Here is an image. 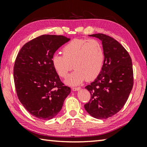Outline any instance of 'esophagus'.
Listing matches in <instances>:
<instances>
[{
  "mask_svg": "<svg viewBox=\"0 0 147 147\" xmlns=\"http://www.w3.org/2000/svg\"><path fill=\"white\" fill-rule=\"evenodd\" d=\"M72 89H73V91H78L79 89H80V87H73Z\"/></svg>",
  "mask_w": 147,
  "mask_h": 147,
  "instance_id": "34e87169",
  "label": "esophagus"
}]
</instances>
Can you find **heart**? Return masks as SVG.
Returning <instances> with one entry per match:
<instances>
[{
  "mask_svg": "<svg viewBox=\"0 0 147 147\" xmlns=\"http://www.w3.org/2000/svg\"><path fill=\"white\" fill-rule=\"evenodd\" d=\"M63 55L55 54L51 62L56 73L66 78L69 72L75 70L67 80L71 85H78L86 79L93 80L102 69L105 59L102 44L96 39H74L62 49Z\"/></svg>",
  "mask_w": 147,
  "mask_h": 147,
  "instance_id": "b5f03b06",
  "label": "heart"
}]
</instances>
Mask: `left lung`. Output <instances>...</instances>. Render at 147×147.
Returning a JSON list of instances; mask_svg holds the SVG:
<instances>
[{"label": "left lung", "mask_w": 147, "mask_h": 147, "mask_svg": "<svg viewBox=\"0 0 147 147\" xmlns=\"http://www.w3.org/2000/svg\"><path fill=\"white\" fill-rule=\"evenodd\" d=\"M89 36L102 41L105 59L97 78L86 87L91 98L84 108L94 118L107 119L119 112L128 100L134 86L132 62L127 51L115 39L103 34Z\"/></svg>", "instance_id": "8db88e82"}]
</instances>
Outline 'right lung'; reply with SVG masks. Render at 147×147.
Returning <instances> with one entry per match:
<instances>
[{
	"mask_svg": "<svg viewBox=\"0 0 147 147\" xmlns=\"http://www.w3.org/2000/svg\"><path fill=\"white\" fill-rule=\"evenodd\" d=\"M69 39L63 36L42 35L24 44L16 57L13 79L17 95L36 118L54 117L71 93L51 62L54 53Z\"/></svg>",
	"mask_w": 147,
	"mask_h": 147,
	"instance_id": "add662e5",
	"label": "right lung"
}]
</instances>
